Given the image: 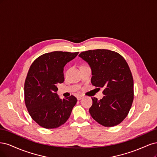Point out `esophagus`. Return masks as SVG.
Instances as JSON below:
<instances>
[{
  "mask_svg": "<svg viewBox=\"0 0 157 157\" xmlns=\"http://www.w3.org/2000/svg\"><path fill=\"white\" fill-rule=\"evenodd\" d=\"M82 98H83L82 95H78V96H77V98L78 100H80V99H81Z\"/></svg>",
  "mask_w": 157,
  "mask_h": 157,
  "instance_id": "obj_1",
  "label": "esophagus"
}]
</instances>
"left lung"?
<instances>
[{
	"label": "left lung",
	"instance_id": "left-lung-1",
	"mask_svg": "<svg viewBox=\"0 0 157 157\" xmlns=\"http://www.w3.org/2000/svg\"><path fill=\"white\" fill-rule=\"evenodd\" d=\"M78 56L91 69L92 84L104 89L100 100L92 98L90 115L104 126L120 124L128 115L134 99V80L126 60L117 52L104 49L82 52Z\"/></svg>",
	"mask_w": 157,
	"mask_h": 157
}]
</instances>
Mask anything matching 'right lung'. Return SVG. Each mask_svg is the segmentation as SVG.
Segmentation results:
<instances>
[{
  "label": "right lung",
  "instance_id": "1",
  "mask_svg": "<svg viewBox=\"0 0 157 157\" xmlns=\"http://www.w3.org/2000/svg\"><path fill=\"white\" fill-rule=\"evenodd\" d=\"M78 52H52L36 58L25 82V102L30 116L40 126L52 129L63 124L77 99L71 96L61 99L57 84L64 81L63 68Z\"/></svg>",
  "mask_w": 157,
  "mask_h": 157
}]
</instances>
